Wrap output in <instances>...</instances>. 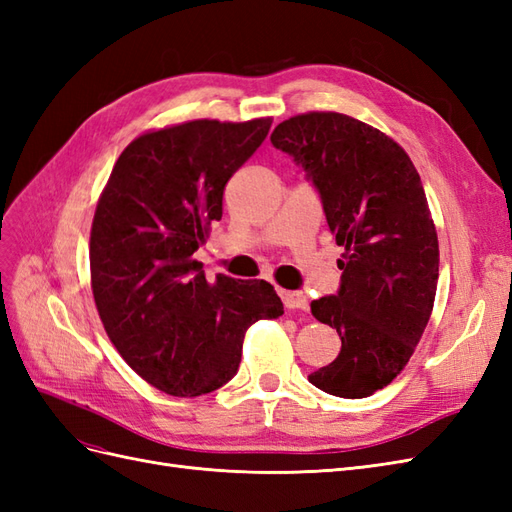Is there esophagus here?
<instances>
[{"mask_svg": "<svg viewBox=\"0 0 512 512\" xmlns=\"http://www.w3.org/2000/svg\"><path fill=\"white\" fill-rule=\"evenodd\" d=\"M280 297L288 309H307V297L297 290H280Z\"/></svg>", "mask_w": 512, "mask_h": 512, "instance_id": "esophagus-1", "label": "esophagus"}]
</instances>
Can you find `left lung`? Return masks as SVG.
I'll return each instance as SVG.
<instances>
[{
  "label": "left lung",
  "mask_w": 512,
  "mask_h": 512,
  "mask_svg": "<svg viewBox=\"0 0 512 512\" xmlns=\"http://www.w3.org/2000/svg\"><path fill=\"white\" fill-rule=\"evenodd\" d=\"M271 143L305 170L346 250L337 294L312 301L342 350L309 382L335 397H369L406 367L436 299L440 250L421 177L393 138L342 113L290 117Z\"/></svg>",
  "instance_id": "8db88e82"
}]
</instances>
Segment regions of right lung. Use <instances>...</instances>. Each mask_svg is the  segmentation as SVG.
I'll return each instance as SVG.
<instances>
[{"mask_svg": "<svg viewBox=\"0 0 512 512\" xmlns=\"http://www.w3.org/2000/svg\"><path fill=\"white\" fill-rule=\"evenodd\" d=\"M273 119H196L123 149L89 239L91 288L113 346L138 376L175 397L205 395L237 374L250 324L284 314L271 284L218 275L194 252L222 220L228 179Z\"/></svg>", "mask_w": 512, "mask_h": 512, "instance_id": "right-lung-1", "label": "right lung"}]
</instances>
